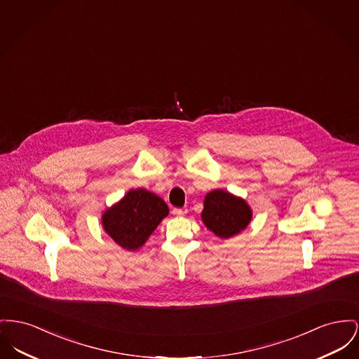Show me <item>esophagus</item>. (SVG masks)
<instances>
[{
	"mask_svg": "<svg viewBox=\"0 0 359 359\" xmlns=\"http://www.w3.org/2000/svg\"><path fill=\"white\" fill-rule=\"evenodd\" d=\"M187 211H189L187 208H182V209H173V214H175V215H179V217H183V215H186V214H187Z\"/></svg>",
	"mask_w": 359,
	"mask_h": 359,
	"instance_id": "34e87169",
	"label": "esophagus"
}]
</instances>
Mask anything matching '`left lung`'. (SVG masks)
<instances>
[{
	"label": "left lung",
	"mask_w": 359,
	"mask_h": 359,
	"mask_svg": "<svg viewBox=\"0 0 359 359\" xmlns=\"http://www.w3.org/2000/svg\"><path fill=\"white\" fill-rule=\"evenodd\" d=\"M202 222L219 238H231L247 229L252 209L241 196L229 191L212 190L203 199Z\"/></svg>",
	"instance_id": "1"
}]
</instances>
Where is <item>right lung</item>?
<instances>
[{
  "label": "right lung",
  "instance_id": "add662e5",
  "mask_svg": "<svg viewBox=\"0 0 359 359\" xmlns=\"http://www.w3.org/2000/svg\"><path fill=\"white\" fill-rule=\"evenodd\" d=\"M169 214L168 205L156 194L127 191L125 196L102 214L104 232L123 250L137 251Z\"/></svg>",
  "mask_w": 359,
  "mask_h": 359
}]
</instances>
